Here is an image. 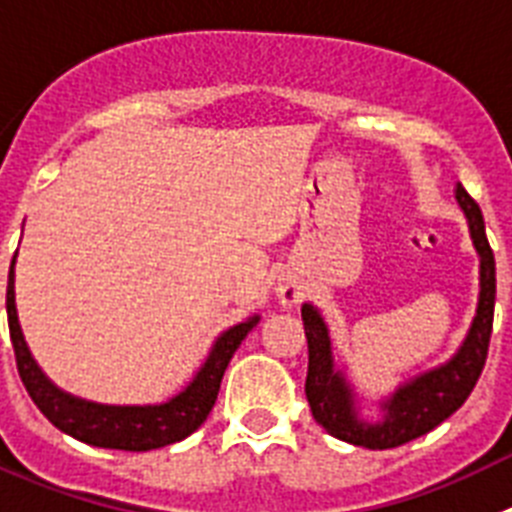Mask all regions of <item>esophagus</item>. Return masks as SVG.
<instances>
[{
    "instance_id": "1",
    "label": "esophagus",
    "mask_w": 512,
    "mask_h": 512,
    "mask_svg": "<svg viewBox=\"0 0 512 512\" xmlns=\"http://www.w3.org/2000/svg\"><path fill=\"white\" fill-rule=\"evenodd\" d=\"M301 296H304V291H301L299 281L291 278V275H283L281 281H278V286H275V299H278V304H281L283 309H291V306L299 304Z\"/></svg>"
}]
</instances>
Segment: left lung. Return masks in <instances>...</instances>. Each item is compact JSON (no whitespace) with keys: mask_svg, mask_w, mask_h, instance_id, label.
Returning <instances> with one entry per match:
<instances>
[{"mask_svg":"<svg viewBox=\"0 0 512 512\" xmlns=\"http://www.w3.org/2000/svg\"><path fill=\"white\" fill-rule=\"evenodd\" d=\"M456 201L469 224L471 242L479 255V304L466 340L451 361L417 373L415 379L397 386L381 402V420L368 422L358 410V394L342 368L335 366L330 330L317 306H301L306 342H309V371H306V399L311 415L324 430L353 446L397 448L438 428L446 417L459 410L474 384L479 381L487 350H490L492 317H495V255L487 242L482 211L477 201L456 185Z\"/></svg>","mask_w":512,"mask_h":512,"instance_id":"1","label":"left lung"}]
</instances>
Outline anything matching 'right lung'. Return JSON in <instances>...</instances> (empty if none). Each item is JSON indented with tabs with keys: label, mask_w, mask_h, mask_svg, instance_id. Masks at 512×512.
Here are the masks:
<instances>
[{
	"label": "right lung",
	"mask_w": 512,
	"mask_h": 512,
	"mask_svg": "<svg viewBox=\"0 0 512 512\" xmlns=\"http://www.w3.org/2000/svg\"><path fill=\"white\" fill-rule=\"evenodd\" d=\"M15 257H12L10 265V281H7V319H10L12 348H15L22 384L28 389L35 407L48 417V422H53L61 433L97 448L151 451V448L170 446V443H177L195 433L216 404L221 379H224L231 355L237 353L247 332L260 322V317L255 314V317L244 319V322L221 332L213 342L201 371L195 373V379L167 402L144 404V407H139V404L121 407V404L87 402V399L71 397L56 384H51V379L38 368L35 358L30 355L15 306Z\"/></svg>",
	"instance_id": "obj_1"
}]
</instances>
